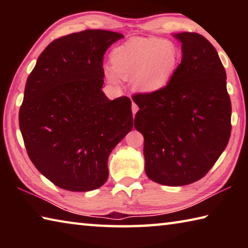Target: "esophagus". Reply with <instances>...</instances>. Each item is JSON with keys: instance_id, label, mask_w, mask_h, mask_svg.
I'll list each match as a JSON object with an SVG mask.
<instances>
[{"instance_id": "34e87169", "label": "esophagus", "mask_w": 248, "mask_h": 248, "mask_svg": "<svg viewBox=\"0 0 248 248\" xmlns=\"http://www.w3.org/2000/svg\"><path fill=\"white\" fill-rule=\"evenodd\" d=\"M131 108H132V114H133V116L137 114V111H138V109H139V107L137 106V104H134L133 102H132V106H131Z\"/></svg>"}]
</instances>
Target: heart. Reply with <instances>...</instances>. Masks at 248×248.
<instances>
[{
  "instance_id": "1",
  "label": "heart",
  "mask_w": 248,
  "mask_h": 248,
  "mask_svg": "<svg viewBox=\"0 0 248 248\" xmlns=\"http://www.w3.org/2000/svg\"><path fill=\"white\" fill-rule=\"evenodd\" d=\"M180 52L174 43L156 37H133L111 52L114 69L105 71L107 78L118 83L131 78V85L141 93H156L169 85L177 70Z\"/></svg>"
}]
</instances>
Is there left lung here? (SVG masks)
<instances>
[{
	"instance_id": "8db88e82",
	"label": "left lung",
	"mask_w": 248,
	"mask_h": 248,
	"mask_svg": "<svg viewBox=\"0 0 248 248\" xmlns=\"http://www.w3.org/2000/svg\"><path fill=\"white\" fill-rule=\"evenodd\" d=\"M182 62L165 89L136 94L134 127L144 137L145 174L165 186H184L208 173L231 136L226 73L216 48L197 32L174 35Z\"/></svg>"
}]
</instances>
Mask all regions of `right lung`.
<instances>
[{
	"label": "right lung",
	"instance_id": "right-lung-1",
	"mask_svg": "<svg viewBox=\"0 0 248 248\" xmlns=\"http://www.w3.org/2000/svg\"><path fill=\"white\" fill-rule=\"evenodd\" d=\"M123 33L86 29L47 46L27 78L19 128L32 164L56 186L97 189L108 156L131 131V100L102 91L104 53Z\"/></svg>",
	"mask_w": 248,
	"mask_h": 248
}]
</instances>
